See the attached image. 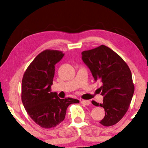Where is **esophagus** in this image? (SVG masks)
<instances>
[{"label": "esophagus", "instance_id": "34e87169", "mask_svg": "<svg viewBox=\"0 0 148 148\" xmlns=\"http://www.w3.org/2000/svg\"><path fill=\"white\" fill-rule=\"evenodd\" d=\"M81 103L84 105H89L91 104V102L89 101H87V100H83V101H81Z\"/></svg>", "mask_w": 148, "mask_h": 148}]
</instances>
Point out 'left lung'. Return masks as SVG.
Wrapping results in <instances>:
<instances>
[{
	"label": "left lung",
	"mask_w": 148,
	"mask_h": 148,
	"mask_svg": "<svg viewBox=\"0 0 148 148\" xmlns=\"http://www.w3.org/2000/svg\"><path fill=\"white\" fill-rule=\"evenodd\" d=\"M82 54L95 81L102 84L99 89L103 102L91 101L95 106L104 109L105 116L100 123L106 127L116 125L127 113L134 94L131 70L118 54L104 45Z\"/></svg>",
	"instance_id": "1"
}]
</instances>
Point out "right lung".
<instances>
[{
    "label": "right lung",
    "instance_id": "right-lung-1",
    "mask_svg": "<svg viewBox=\"0 0 148 148\" xmlns=\"http://www.w3.org/2000/svg\"><path fill=\"white\" fill-rule=\"evenodd\" d=\"M63 56L61 51L44 50L27 67L22 79V102L30 117L42 128L56 127L64 119L69 105L79 102L69 97L61 99L51 92L55 65Z\"/></svg>",
    "mask_w": 148,
    "mask_h": 148
}]
</instances>
